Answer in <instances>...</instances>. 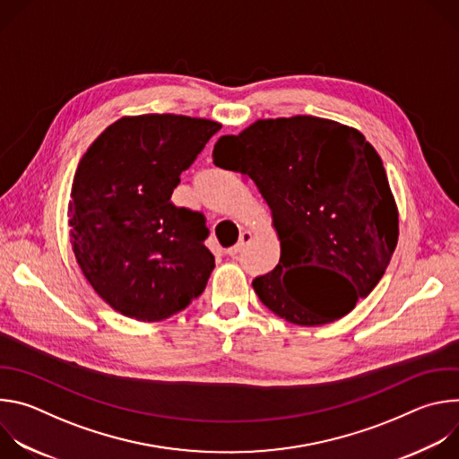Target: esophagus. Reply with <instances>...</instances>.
<instances>
[{
	"instance_id": "34e87169",
	"label": "esophagus",
	"mask_w": 459,
	"mask_h": 459,
	"mask_svg": "<svg viewBox=\"0 0 459 459\" xmlns=\"http://www.w3.org/2000/svg\"><path fill=\"white\" fill-rule=\"evenodd\" d=\"M250 241H252V232H250V230H243L241 236H239V241H238L234 247L227 248V254H229V255H238L239 252L245 250V247H247Z\"/></svg>"
}]
</instances>
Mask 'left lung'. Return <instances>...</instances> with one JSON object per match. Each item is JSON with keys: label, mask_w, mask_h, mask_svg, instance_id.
Here are the masks:
<instances>
[{"label": "left lung", "mask_w": 459, "mask_h": 459, "mask_svg": "<svg viewBox=\"0 0 459 459\" xmlns=\"http://www.w3.org/2000/svg\"><path fill=\"white\" fill-rule=\"evenodd\" d=\"M212 158L250 178L273 212L280 264L252 281L267 308L294 325H325L379 283L398 245V207L359 130L316 116L257 119L221 136ZM310 270L330 276L334 299L319 302L307 292Z\"/></svg>", "instance_id": "obj_1"}]
</instances>
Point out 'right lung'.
I'll list each match as a JSON object with an SVG mask.
<instances>
[{
  "instance_id": "right-lung-1",
  "label": "right lung",
  "mask_w": 459,
  "mask_h": 459,
  "mask_svg": "<svg viewBox=\"0 0 459 459\" xmlns=\"http://www.w3.org/2000/svg\"><path fill=\"white\" fill-rule=\"evenodd\" d=\"M218 121L178 114L125 116L83 154L69 225L78 265L123 316L161 321L198 298L214 269L205 216L170 195Z\"/></svg>"
}]
</instances>
